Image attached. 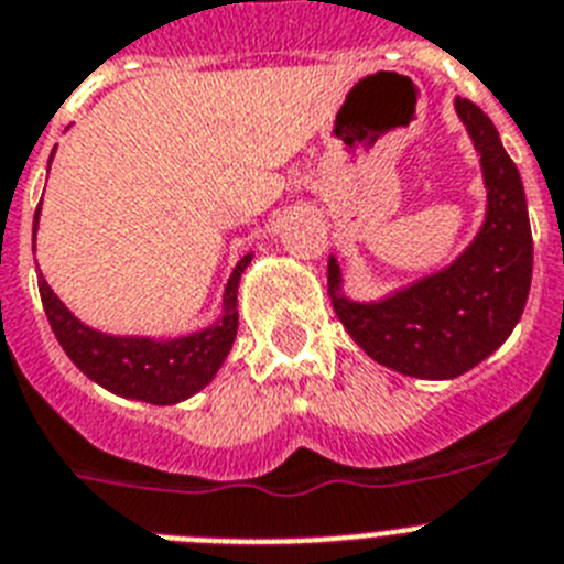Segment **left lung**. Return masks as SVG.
<instances>
[{
	"instance_id": "obj_1",
	"label": "left lung",
	"mask_w": 564,
	"mask_h": 564,
	"mask_svg": "<svg viewBox=\"0 0 564 564\" xmlns=\"http://www.w3.org/2000/svg\"><path fill=\"white\" fill-rule=\"evenodd\" d=\"M457 112L482 159L486 224L474 243L437 275L380 303L340 295V269L329 261V297L340 323L377 364L425 380H452L499 349L522 317L531 289L533 238L525 189L497 127L474 101Z\"/></svg>"
}]
</instances>
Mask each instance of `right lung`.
Instances as JSON below:
<instances>
[{
	"label": "right lung",
	"mask_w": 564,
	"mask_h": 564,
	"mask_svg": "<svg viewBox=\"0 0 564 564\" xmlns=\"http://www.w3.org/2000/svg\"><path fill=\"white\" fill-rule=\"evenodd\" d=\"M39 209L33 215L36 235ZM252 254L241 258L224 292V317L213 329L195 332L178 340H150V337H110L78 323L65 303L53 295L45 278L39 275V295L51 321V329L73 364L90 380L121 398L170 405L193 398L221 369L238 332V281Z\"/></svg>",
	"instance_id": "1"
}]
</instances>
